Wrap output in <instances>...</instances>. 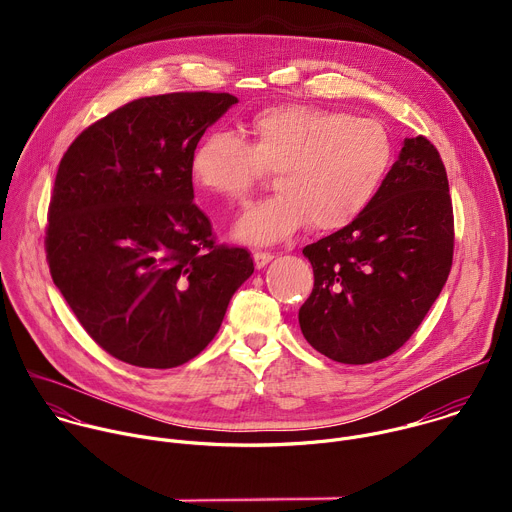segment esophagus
Returning <instances> with one entry per match:
<instances>
[{"label": "esophagus", "mask_w": 512, "mask_h": 512, "mask_svg": "<svg viewBox=\"0 0 512 512\" xmlns=\"http://www.w3.org/2000/svg\"><path fill=\"white\" fill-rule=\"evenodd\" d=\"M253 261H255V265L261 269V267H265L269 261H273V255L267 253V251H255V253H253Z\"/></svg>", "instance_id": "34e87169"}]
</instances>
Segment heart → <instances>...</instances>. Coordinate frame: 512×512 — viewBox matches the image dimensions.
Here are the masks:
<instances>
[{
	"mask_svg": "<svg viewBox=\"0 0 512 512\" xmlns=\"http://www.w3.org/2000/svg\"><path fill=\"white\" fill-rule=\"evenodd\" d=\"M249 141L210 131L190 154V176L210 196L245 202L267 172L277 194L251 206L237 237L279 243L312 223L316 231L352 225L383 190L395 162L385 125L314 105H275L247 123Z\"/></svg>",
	"mask_w": 512,
	"mask_h": 512,
	"instance_id": "b5f03b06",
	"label": "heart"
}]
</instances>
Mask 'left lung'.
Instances as JSON below:
<instances>
[{
    "instance_id": "left-lung-1",
    "label": "left lung",
    "mask_w": 512,
    "mask_h": 512,
    "mask_svg": "<svg viewBox=\"0 0 512 512\" xmlns=\"http://www.w3.org/2000/svg\"><path fill=\"white\" fill-rule=\"evenodd\" d=\"M314 289L300 308L304 338L344 364L399 350L448 281L454 210L440 152L405 139L375 202L356 221L304 247Z\"/></svg>"
}]
</instances>
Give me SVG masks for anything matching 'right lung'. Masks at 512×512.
<instances>
[{"label": "right lung", "instance_id": "1", "mask_svg": "<svg viewBox=\"0 0 512 512\" xmlns=\"http://www.w3.org/2000/svg\"><path fill=\"white\" fill-rule=\"evenodd\" d=\"M237 97L135 99L64 152L48 206L46 261L87 334L141 369H174L221 328L253 273L247 249L216 245L192 202L190 154Z\"/></svg>", "mask_w": 512, "mask_h": 512}]
</instances>
